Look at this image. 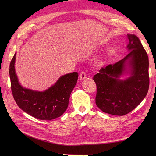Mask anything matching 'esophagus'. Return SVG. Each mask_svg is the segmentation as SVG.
Listing matches in <instances>:
<instances>
[{"label": "esophagus", "mask_w": 156, "mask_h": 156, "mask_svg": "<svg viewBox=\"0 0 156 156\" xmlns=\"http://www.w3.org/2000/svg\"><path fill=\"white\" fill-rule=\"evenodd\" d=\"M86 78V73L84 71H81L80 74V79L81 80H83Z\"/></svg>", "instance_id": "34e87169"}]
</instances>
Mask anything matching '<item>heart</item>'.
I'll return each mask as SVG.
<instances>
[{"mask_svg":"<svg viewBox=\"0 0 156 156\" xmlns=\"http://www.w3.org/2000/svg\"><path fill=\"white\" fill-rule=\"evenodd\" d=\"M116 52L114 50V49H110V50H109V51L107 52V55L108 57H112L114 55V54H115Z\"/></svg>","mask_w":156,"mask_h":156,"instance_id":"heart-1","label":"heart"}]
</instances>
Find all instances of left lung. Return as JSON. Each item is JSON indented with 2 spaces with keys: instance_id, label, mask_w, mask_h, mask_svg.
Wrapping results in <instances>:
<instances>
[{
  "instance_id": "8db88e82",
  "label": "left lung",
  "mask_w": 156,
  "mask_h": 156,
  "mask_svg": "<svg viewBox=\"0 0 156 156\" xmlns=\"http://www.w3.org/2000/svg\"><path fill=\"white\" fill-rule=\"evenodd\" d=\"M128 54L114 64L102 68L94 75L97 91L95 103L104 112L123 116L133 110L147 94L149 87V57L140 40L127 34ZM123 75H129L125 80Z\"/></svg>"
}]
</instances>
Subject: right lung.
Instances as JSON below:
<instances>
[{
  "instance_id": "1",
  "label": "right lung",
  "mask_w": 156,
  "mask_h": 156,
  "mask_svg": "<svg viewBox=\"0 0 156 156\" xmlns=\"http://www.w3.org/2000/svg\"><path fill=\"white\" fill-rule=\"evenodd\" d=\"M16 52L9 66L11 90L14 99L24 112L41 120L60 117L67 109L71 93L75 88L78 73L73 72L61 76L55 83L44 92L23 87L15 71Z\"/></svg>"
}]
</instances>
